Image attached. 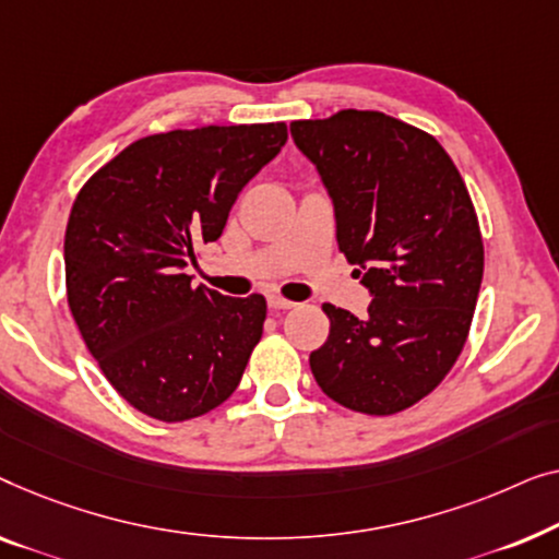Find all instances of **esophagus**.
<instances>
[{
	"label": "esophagus",
	"mask_w": 559,
	"mask_h": 559,
	"mask_svg": "<svg viewBox=\"0 0 559 559\" xmlns=\"http://www.w3.org/2000/svg\"><path fill=\"white\" fill-rule=\"evenodd\" d=\"M269 306L273 311H286V309H294V301H288V298H283V296H278V294H271L269 296Z\"/></svg>",
	"instance_id": "34e87169"
}]
</instances>
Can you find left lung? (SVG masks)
I'll list each match as a JSON object with an SVG mask.
<instances>
[{
    "label": "left lung",
    "instance_id": "8db88e82",
    "mask_svg": "<svg viewBox=\"0 0 559 559\" xmlns=\"http://www.w3.org/2000/svg\"><path fill=\"white\" fill-rule=\"evenodd\" d=\"M334 204L336 242L372 296L367 317L332 321L309 365L334 403L395 415L430 395L459 359L484 276L466 185L430 133L380 111L294 121Z\"/></svg>",
    "mask_w": 559,
    "mask_h": 559
}]
</instances>
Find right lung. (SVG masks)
<instances>
[{
    "label": "right lung",
    "instance_id": "obj_1",
    "mask_svg": "<svg viewBox=\"0 0 559 559\" xmlns=\"http://www.w3.org/2000/svg\"><path fill=\"white\" fill-rule=\"evenodd\" d=\"M286 139L283 121L154 133L78 192L66 230L70 313L106 380L148 418H200L240 384L265 298L194 288L185 269Z\"/></svg>",
    "mask_w": 559,
    "mask_h": 559
}]
</instances>
